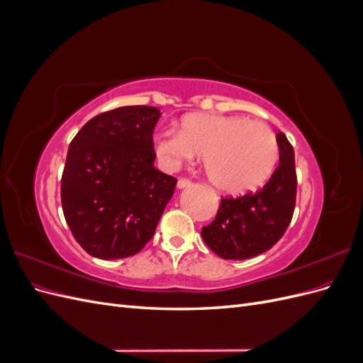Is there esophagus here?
<instances>
[{
	"label": "esophagus",
	"mask_w": 363,
	"mask_h": 363,
	"mask_svg": "<svg viewBox=\"0 0 363 363\" xmlns=\"http://www.w3.org/2000/svg\"><path fill=\"white\" fill-rule=\"evenodd\" d=\"M192 184V180H189V179H179V182H177V188H186V186H191Z\"/></svg>",
	"instance_id": "34e87169"
}]
</instances>
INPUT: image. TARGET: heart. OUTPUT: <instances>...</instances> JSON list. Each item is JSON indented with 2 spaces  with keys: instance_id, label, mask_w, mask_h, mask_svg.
<instances>
[{
  "instance_id": "1",
  "label": "heart",
  "mask_w": 363,
  "mask_h": 363,
  "mask_svg": "<svg viewBox=\"0 0 363 363\" xmlns=\"http://www.w3.org/2000/svg\"><path fill=\"white\" fill-rule=\"evenodd\" d=\"M162 167L177 171L203 155L208 179L228 194L255 191L267 182L279 160L274 131L244 116L194 113L182 119L180 131L163 130L155 138Z\"/></svg>"
}]
</instances>
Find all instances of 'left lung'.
<instances>
[{"label": "left lung", "instance_id": "left-lung-1", "mask_svg": "<svg viewBox=\"0 0 363 363\" xmlns=\"http://www.w3.org/2000/svg\"><path fill=\"white\" fill-rule=\"evenodd\" d=\"M280 163L256 192L223 196L213 221L201 228L206 245L227 260L259 256L276 245L291 224L296 199L294 148L277 133Z\"/></svg>", "mask_w": 363, "mask_h": 363}]
</instances>
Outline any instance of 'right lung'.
I'll return each mask as SVG.
<instances>
[{
	"label": "right lung",
	"mask_w": 363,
	"mask_h": 363,
	"mask_svg": "<svg viewBox=\"0 0 363 363\" xmlns=\"http://www.w3.org/2000/svg\"><path fill=\"white\" fill-rule=\"evenodd\" d=\"M160 111L125 106L103 112L71 140L62 208L80 247L98 259L135 256L156 232L177 179L155 168Z\"/></svg>",
	"instance_id": "add662e5"
}]
</instances>
